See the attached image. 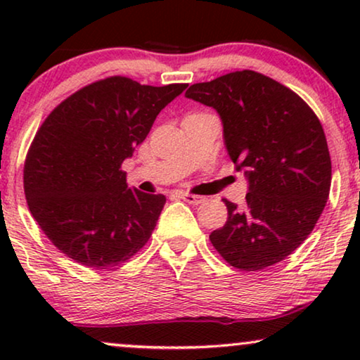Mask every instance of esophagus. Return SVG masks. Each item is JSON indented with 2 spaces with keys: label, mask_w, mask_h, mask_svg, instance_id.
I'll use <instances>...</instances> for the list:
<instances>
[{
  "label": "esophagus",
  "mask_w": 360,
  "mask_h": 360,
  "mask_svg": "<svg viewBox=\"0 0 360 360\" xmlns=\"http://www.w3.org/2000/svg\"><path fill=\"white\" fill-rule=\"evenodd\" d=\"M179 196L190 205H200V203H203V201H205L203 196H198V195H193V193H186V191H180Z\"/></svg>",
  "instance_id": "esophagus-1"
}]
</instances>
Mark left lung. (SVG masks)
<instances>
[{"label":"left lung","instance_id":"left-lung-1","mask_svg":"<svg viewBox=\"0 0 360 360\" xmlns=\"http://www.w3.org/2000/svg\"><path fill=\"white\" fill-rule=\"evenodd\" d=\"M186 98L214 108L236 170L249 180L245 206L223 200L228 221L210 240L245 272L288 257L311 234L331 188V157L314 111L274 78L231 72L195 83Z\"/></svg>","mask_w":360,"mask_h":360}]
</instances>
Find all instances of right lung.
Listing matches in <instances>:
<instances>
[{
	"mask_svg": "<svg viewBox=\"0 0 360 360\" xmlns=\"http://www.w3.org/2000/svg\"><path fill=\"white\" fill-rule=\"evenodd\" d=\"M185 88L108 77L63 100L39 127L24 162V195L67 257L108 269L147 244L165 196L129 188L121 165Z\"/></svg>",
	"mask_w": 360,
	"mask_h": 360,
	"instance_id": "add662e5",
	"label": "right lung"
}]
</instances>
